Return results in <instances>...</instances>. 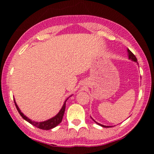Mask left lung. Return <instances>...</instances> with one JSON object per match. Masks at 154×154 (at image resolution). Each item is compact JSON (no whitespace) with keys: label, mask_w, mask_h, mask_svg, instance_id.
I'll use <instances>...</instances> for the list:
<instances>
[{"label":"left lung","mask_w":154,"mask_h":154,"mask_svg":"<svg viewBox=\"0 0 154 154\" xmlns=\"http://www.w3.org/2000/svg\"><path fill=\"white\" fill-rule=\"evenodd\" d=\"M127 51H128V58H129L130 60H132V61L137 62V58H136V56H135L134 55V54L132 53V51H130L129 49H128ZM93 120L96 122V124H97L98 125H99V126H101L102 127H104V128H111V127H112V126H105V125H102V124H99V123H98V122H96L94 120V119H93Z\"/></svg>","instance_id":"1"}]
</instances>
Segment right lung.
Masks as SVG:
<instances>
[{"mask_svg": "<svg viewBox=\"0 0 154 154\" xmlns=\"http://www.w3.org/2000/svg\"><path fill=\"white\" fill-rule=\"evenodd\" d=\"M68 98L64 101V105H63V106H62V107L61 108L60 111L58 112V113L57 114L56 116L53 117V118H51V119H48V120H46V121H44V122H41L32 121L30 119L28 118L26 116H24V113H23L22 112H21L20 109H19V107H18V106L16 104V103H15V100L14 98V100L15 106H16V108H17V110L18 111V112H19L20 115L22 117L23 119H25V120L27 121L28 122H29L30 124L33 125V126H35V127L38 128L48 130H50V129L54 128H55L56 126H58V125L60 123H61V122L62 120V118H63L64 114L65 109H66V100H68Z\"/></svg>", "mask_w": 154, "mask_h": 154, "instance_id": "obj_1", "label": "right lung"}]
</instances>
